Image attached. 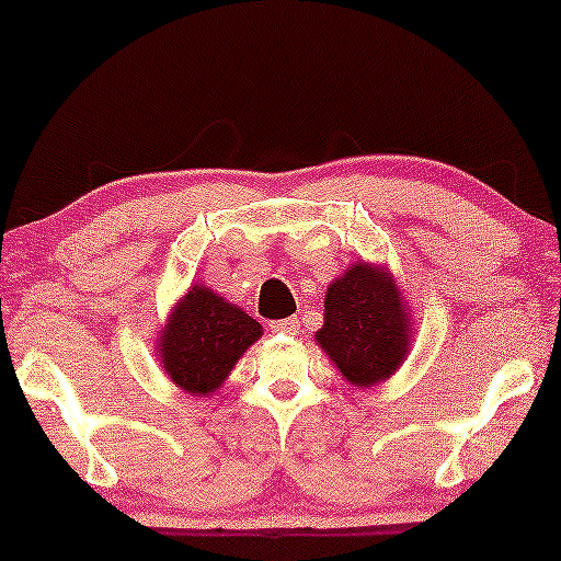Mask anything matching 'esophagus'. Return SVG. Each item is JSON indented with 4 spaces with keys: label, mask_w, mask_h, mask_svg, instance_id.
I'll list each match as a JSON object with an SVG mask.
<instances>
[{
    "label": "esophagus",
    "mask_w": 561,
    "mask_h": 561,
    "mask_svg": "<svg viewBox=\"0 0 561 561\" xmlns=\"http://www.w3.org/2000/svg\"><path fill=\"white\" fill-rule=\"evenodd\" d=\"M272 333H282V335H297L299 333V320L297 318H284V320H274L270 322Z\"/></svg>",
    "instance_id": "34e87169"
}]
</instances>
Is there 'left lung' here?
Wrapping results in <instances>:
<instances>
[{"instance_id":"left-lung-1","label":"left lung","mask_w":561,"mask_h":561,"mask_svg":"<svg viewBox=\"0 0 561 561\" xmlns=\"http://www.w3.org/2000/svg\"><path fill=\"white\" fill-rule=\"evenodd\" d=\"M314 337L351 383L389 378L409 351V314L389 274L353 264L328 287L325 325Z\"/></svg>"}]
</instances>
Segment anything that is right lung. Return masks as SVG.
I'll return each mask as SVG.
<instances>
[{
  "label": "right lung",
  "mask_w": 561,
  "mask_h": 561,
  "mask_svg": "<svg viewBox=\"0 0 561 561\" xmlns=\"http://www.w3.org/2000/svg\"><path fill=\"white\" fill-rule=\"evenodd\" d=\"M262 337V325L208 287H195L172 312L160 335L164 370L187 393L216 391L236 360Z\"/></svg>",
  "instance_id": "1"
}]
</instances>
